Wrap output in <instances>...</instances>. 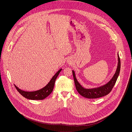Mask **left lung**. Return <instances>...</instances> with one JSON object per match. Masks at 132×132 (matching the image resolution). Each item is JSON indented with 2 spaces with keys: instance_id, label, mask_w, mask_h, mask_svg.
Segmentation results:
<instances>
[{
  "instance_id": "left-lung-1",
  "label": "left lung",
  "mask_w": 132,
  "mask_h": 132,
  "mask_svg": "<svg viewBox=\"0 0 132 132\" xmlns=\"http://www.w3.org/2000/svg\"><path fill=\"white\" fill-rule=\"evenodd\" d=\"M118 66H117V70L116 71V73L114 75V76H113L112 79L107 84L97 88H91V89H86L83 87H82L81 85L77 81L76 78L75 71L73 70H72L75 86H76L77 91L81 96L88 99H95V98L102 97L104 96L108 95V94L111 91L114 86L115 85V84L117 80V79L118 78L120 71L121 61H120V59L119 57V54H118Z\"/></svg>"
}]
</instances>
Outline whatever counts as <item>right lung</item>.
<instances>
[{"label":"right lung","instance_id":"obj_1","mask_svg":"<svg viewBox=\"0 0 132 132\" xmlns=\"http://www.w3.org/2000/svg\"><path fill=\"white\" fill-rule=\"evenodd\" d=\"M62 69H60L51 79L50 82L43 88L34 91H26L14 86L18 91L24 98L30 100H43L48 97L53 91L55 80Z\"/></svg>","mask_w":132,"mask_h":132}]
</instances>
